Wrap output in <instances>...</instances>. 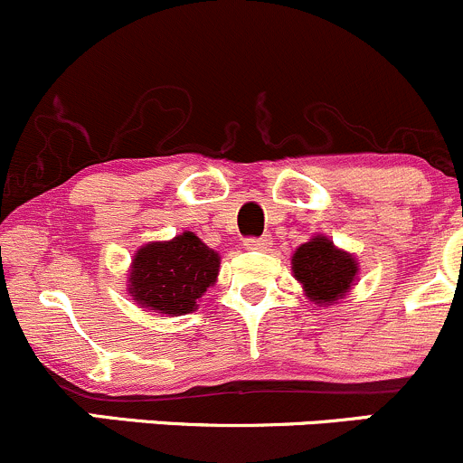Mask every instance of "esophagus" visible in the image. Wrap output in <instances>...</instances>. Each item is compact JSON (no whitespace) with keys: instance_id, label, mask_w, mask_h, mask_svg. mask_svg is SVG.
Wrapping results in <instances>:
<instances>
[{"instance_id":"esophagus-1","label":"esophagus","mask_w":463,"mask_h":463,"mask_svg":"<svg viewBox=\"0 0 463 463\" xmlns=\"http://www.w3.org/2000/svg\"><path fill=\"white\" fill-rule=\"evenodd\" d=\"M270 235H261V237H249V240H244V246L249 250H266L270 246Z\"/></svg>"}]
</instances>
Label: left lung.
Wrapping results in <instances>:
<instances>
[{
	"mask_svg": "<svg viewBox=\"0 0 463 463\" xmlns=\"http://www.w3.org/2000/svg\"><path fill=\"white\" fill-rule=\"evenodd\" d=\"M291 264L296 279L305 287L307 296L318 305L343 298L358 273L356 260L335 249L334 241L325 237H316L302 244L293 255Z\"/></svg>",
	"mask_w": 463,
	"mask_h": 463,
	"instance_id": "obj_1",
	"label": "left lung"
}]
</instances>
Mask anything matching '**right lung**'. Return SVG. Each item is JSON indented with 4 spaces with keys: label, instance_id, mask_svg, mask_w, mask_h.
<instances>
[{
    "label": "right lung",
    "instance_id": "1",
    "mask_svg": "<svg viewBox=\"0 0 463 463\" xmlns=\"http://www.w3.org/2000/svg\"><path fill=\"white\" fill-rule=\"evenodd\" d=\"M219 273V255L194 232L143 246L132 261L129 293L141 307L167 316L190 314Z\"/></svg>",
    "mask_w": 463,
    "mask_h": 463
}]
</instances>
